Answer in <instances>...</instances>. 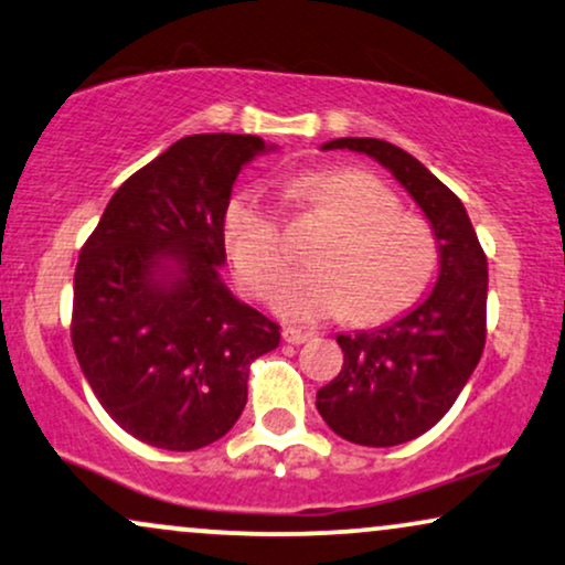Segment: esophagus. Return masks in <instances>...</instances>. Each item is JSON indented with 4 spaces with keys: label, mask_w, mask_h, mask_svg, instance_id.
<instances>
[{
    "label": "esophagus",
    "mask_w": 565,
    "mask_h": 565,
    "mask_svg": "<svg viewBox=\"0 0 565 565\" xmlns=\"http://www.w3.org/2000/svg\"><path fill=\"white\" fill-rule=\"evenodd\" d=\"M281 337H284V342H287V344H302V342H308L312 334H310V331L295 329V326H287V329L281 331Z\"/></svg>",
    "instance_id": "esophagus-1"
}]
</instances>
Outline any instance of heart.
Listing matches in <instances>:
<instances>
[{
    "mask_svg": "<svg viewBox=\"0 0 565 565\" xmlns=\"http://www.w3.org/2000/svg\"><path fill=\"white\" fill-rule=\"evenodd\" d=\"M297 189L337 226L312 253L318 263L291 268L274 284L270 308L278 316L318 323L350 312V321L373 326L418 300L437 265L429 223L403 213L397 196L360 168H316L300 175ZM223 242L253 291H265L289 257L281 215L260 192L231 196Z\"/></svg>",
    "mask_w": 565,
    "mask_h": 565,
    "instance_id": "heart-1",
    "label": "heart"
}]
</instances>
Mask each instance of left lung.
Here are the masks:
<instances>
[{
  "mask_svg": "<svg viewBox=\"0 0 565 565\" xmlns=\"http://www.w3.org/2000/svg\"><path fill=\"white\" fill-rule=\"evenodd\" d=\"M386 168L431 223L439 276L426 300L397 321L337 334L344 365L316 407L329 429L365 447L420 437L450 411L479 365L487 337V257L463 202L405 149L382 139L326 141Z\"/></svg>",
  "mask_w": 565,
  "mask_h": 565,
  "instance_id": "1",
  "label": "left lung"
}]
</instances>
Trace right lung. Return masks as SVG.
Segmentation results:
<instances>
[{
	"label": "right lung",
	"instance_id": "right-lung-1",
	"mask_svg": "<svg viewBox=\"0 0 565 565\" xmlns=\"http://www.w3.org/2000/svg\"><path fill=\"white\" fill-rule=\"evenodd\" d=\"M260 136H183L107 202L73 278V350L120 429L160 450L221 439L278 326L223 284V213Z\"/></svg>",
	"mask_w": 565,
	"mask_h": 565
}]
</instances>
